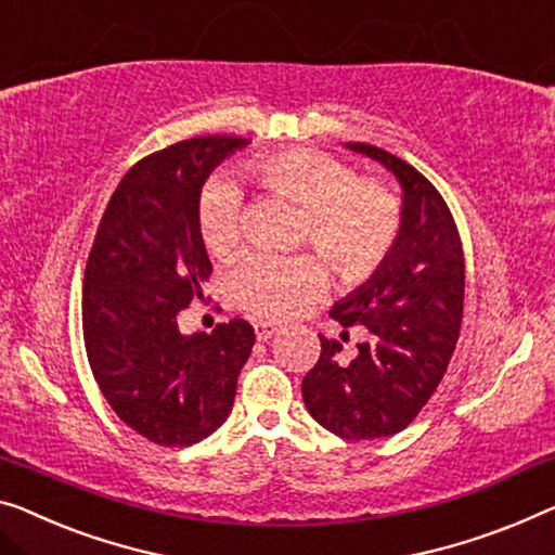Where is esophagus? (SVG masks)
Masks as SVG:
<instances>
[{"label": "esophagus", "mask_w": 555, "mask_h": 555, "mask_svg": "<svg viewBox=\"0 0 555 555\" xmlns=\"http://www.w3.org/2000/svg\"><path fill=\"white\" fill-rule=\"evenodd\" d=\"M279 324H274V321H254V331H256V338L259 341H267V338H271L274 334H279Z\"/></svg>", "instance_id": "34e87169"}]
</instances>
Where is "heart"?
I'll return each instance as SVG.
<instances>
[{
	"label": "heart",
	"mask_w": 555,
	"mask_h": 555,
	"mask_svg": "<svg viewBox=\"0 0 555 555\" xmlns=\"http://www.w3.org/2000/svg\"><path fill=\"white\" fill-rule=\"evenodd\" d=\"M244 177L263 194L304 211V242H311L346 284H363L384 267L401 236V204L384 184L357 177L349 164L317 149H279L246 162ZM204 249L224 259L242 238V194L217 179L196 206ZM326 288L313 256L249 254L229 274L234 301L254 317L286 319Z\"/></svg>",
	"instance_id": "heart-1"
}]
</instances>
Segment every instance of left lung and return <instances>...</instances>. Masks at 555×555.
I'll use <instances>...</instances> for the list:
<instances>
[{
  "instance_id": "obj_1",
  "label": "left lung",
  "mask_w": 555,
  "mask_h": 555,
  "mask_svg": "<svg viewBox=\"0 0 555 555\" xmlns=\"http://www.w3.org/2000/svg\"><path fill=\"white\" fill-rule=\"evenodd\" d=\"M382 162L403 186V224L391 256L366 286L331 309L344 338L366 331L353 361L341 344L321 338V357L301 382L304 403L326 431L346 441H374L406 428L449 369L463 319L461 236L438 189L409 162L384 149L349 142Z\"/></svg>"
}]
</instances>
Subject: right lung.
Instances as JSON below:
<instances>
[{"label":"right lung","instance_id":"right-lung-1","mask_svg":"<svg viewBox=\"0 0 555 555\" xmlns=\"http://www.w3.org/2000/svg\"><path fill=\"white\" fill-rule=\"evenodd\" d=\"M244 144L194 137L139 159L114 189L89 251L81 288L89 366L114 413L156 446L184 449L217 431L251 353L249 321L192 336L177 321L204 301L211 276L196 229L202 184Z\"/></svg>","mask_w":555,"mask_h":555}]
</instances>
